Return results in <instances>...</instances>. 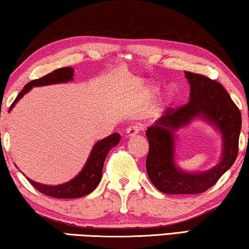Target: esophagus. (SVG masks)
<instances>
[{
  "mask_svg": "<svg viewBox=\"0 0 249 249\" xmlns=\"http://www.w3.org/2000/svg\"><path fill=\"white\" fill-rule=\"evenodd\" d=\"M140 131H141L140 126L132 125V126H129L127 129H126V134H127V136H134L136 134H139Z\"/></svg>",
  "mask_w": 249,
  "mask_h": 249,
  "instance_id": "34e87169",
  "label": "esophagus"
}]
</instances>
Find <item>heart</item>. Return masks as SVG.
<instances>
[{
    "mask_svg": "<svg viewBox=\"0 0 249 249\" xmlns=\"http://www.w3.org/2000/svg\"><path fill=\"white\" fill-rule=\"evenodd\" d=\"M148 90H150V94H155V92H158V87L157 86H150V88H148ZM177 95H178L177 88L174 87V86L170 87L168 90L165 91L164 103L169 104V103L174 102V99L177 98Z\"/></svg>",
    "mask_w": 249,
    "mask_h": 249,
    "instance_id": "obj_1",
    "label": "heart"
}]
</instances>
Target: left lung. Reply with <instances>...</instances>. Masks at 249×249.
<instances>
[{"label":"left lung","mask_w":249,"mask_h":249,"mask_svg":"<svg viewBox=\"0 0 249 249\" xmlns=\"http://www.w3.org/2000/svg\"><path fill=\"white\" fill-rule=\"evenodd\" d=\"M184 73L190 84L189 102L178 108H166L146 131L147 176L158 190L169 195L202 194L216 184L236 160L242 129V115L222 85L199 73ZM199 117L220 129L224 147L216 167L206 173L189 174L174 162V132Z\"/></svg>","instance_id":"8db88e82"}]
</instances>
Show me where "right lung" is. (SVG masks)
<instances>
[{
	"mask_svg": "<svg viewBox=\"0 0 249 249\" xmlns=\"http://www.w3.org/2000/svg\"><path fill=\"white\" fill-rule=\"evenodd\" d=\"M72 77L73 69L71 67H65V68L55 69L53 72L48 73V75L43 76L42 78H39V79L30 81L22 89V91H20V94L17 96L16 101L12 103L9 112L20 101L22 96L27 94L31 88L47 86V85L53 84L68 83V81L72 80ZM120 141L121 135L117 134V133H114V134L107 136L105 139H103L96 143L94 147H92L91 153L89 155L87 163L85 164L84 169L78 173L77 177L73 178L72 180L68 181V182L59 185H47L35 182V181L29 179V178H27V179L39 192H41V194L46 196H53V198L75 199L87 196L94 191L98 183L101 182L104 162H105L107 154H108L110 148L116 146L120 143Z\"/></svg>",
	"mask_w": 249,
	"mask_h": 249,
	"instance_id": "1",
	"label": "right lung"
}]
</instances>
